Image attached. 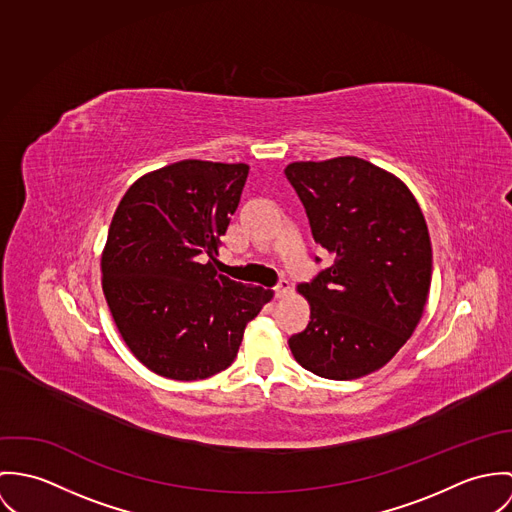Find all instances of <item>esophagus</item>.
Here are the masks:
<instances>
[{
    "instance_id": "obj_1",
    "label": "esophagus",
    "mask_w": 512,
    "mask_h": 512,
    "mask_svg": "<svg viewBox=\"0 0 512 512\" xmlns=\"http://www.w3.org/2000/svg\"><path fill=\"white\" fill-rule=\"evenodd\" d=\"M288 292H290V284H288V281H281V283L273 288L275 298H284Z\"/></svg>"
}]
</instances>
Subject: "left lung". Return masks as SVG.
Listing matches in <instances>:
<instances>
[{
	"mask_svg": "<svg viewBox=\"0 0 512 512\" xmlns=\"http://www.w3.org/2000/svg\"><path fill=\"white\" fill-rule=\"evenodd\" d=\"M286 178L334 263L296 290L310 324L288 345L318 377L351 381L387 365L418 326L432 281L422 210L395 176L359 157L296 161Z\"/></svg>",
	"mask_w": 512,
	"mask_h": 512,
	"instance_id": "8db88e82",
	"label": "left lung"
}]
</instances>
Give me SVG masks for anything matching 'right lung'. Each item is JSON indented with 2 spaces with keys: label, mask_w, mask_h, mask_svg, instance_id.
Here are the masks:
<instances>
[{
  "label": "right lung",
  "mask_w": 512,
  "mask_h": 512,
  "mask_svg": "<svg viewBox=\"0 0 512 512\" xmlns=\"http://www.w3.org/2000/svg\"><path fill=\"white\" fill-rule=\"evenodd\" d=\"M245 163L178 161L137 178L102 251V288L131 353L153 373L196 381L229 367L273 290L235 283L210 259L239 204Z\"/></svg>",
  "instance_id": "add662e5"
}]
</instances>
